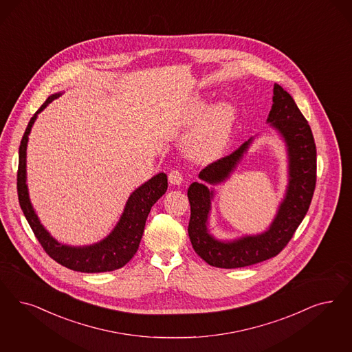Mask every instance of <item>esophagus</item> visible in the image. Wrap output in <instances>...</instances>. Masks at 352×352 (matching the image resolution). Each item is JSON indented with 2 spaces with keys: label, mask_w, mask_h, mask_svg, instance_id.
Returning a JSON list of instances; mask_svg holds the SVG:
<instances>
[{
  "label": "esophagus",
  "mask_w": 352,
  "mask_h": 352,
  "mask_svg": "<svg viewBox=\"0 0 352 352\" xmlns=\"http://www.w3.org/2000/svg\"><path fill=\"white\" fill-rule=\"evenodd\" d=\"M183 181V174L181 170L174 169L169 173V182L171 184H181Z\"/></svg>",
  "instance_id": "obj_1"
}]
</instances>
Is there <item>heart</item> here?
Masks as SVG:
<instances>
[{
    "mask_svg": "<svg viewBox=\"0 0 352 352\" xmlns=\"http://www.w3.org/2000/svg\"><path fill=\"white\" fill-rule=\"evenodd\" d=\"M206 104L200 100L195 104L190 123L202 120L190 139V153L200 161L219 157L230 142L235 110L229 102H219L206 112Z\"/></svg>",
    "mask_w": 352,
    "mask_h": 352,
    "instance_id": "1",
    "label": "heart"
}]
</instances>
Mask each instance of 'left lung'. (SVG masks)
Masks as SVG:
<instances>
[{
    "mask_svg": "<svg viewBox=\"0 0 352 352\" xmlns=\"http://www.w3.org/2000/svg\"><path fill=\"white\" fill-rule=\"evenodd\" d=\"M267 122L283 138L289 156V184L285 199L269 229L257 235H245L231 242L217 241L208 230V217L213 190L194 182L187 191L191 206L188 236L195 252L209 265L225 269L248 267L278 255L290 242L311 206L316 187V144L312 130L294 98L279 85L273 88V105ZM254 138L229 156L219 158L201 170L199 178L217 184L225 182Z\"/></svg>",
    "mask_w": 352,
    "mask_h": 352,
    "instance_id": "8db88e82",
    "label": "left lung"
}]
</instances>
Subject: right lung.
<instances>
[{
    "label": "right lung",
    "mask_w": 352,
    "mask_h": 352,
    "mask_svg": "<svg viewBox=\"0 0 352 352\" xmlns=\"http://www.w3.org/2000/svg\"><path fill=\"white\" fill-rule=\"evenodd\" d=\"M60 95L61 94H54L47 98V101L40 107V109L37 110L34 117L28 122L25 135L21 140L19 165L16 174L19 204L37 241L54 261H57L63 267L82 273L111 272L124 267L136 254L144 232L146 217L151 212V208L168 190V177L165 173H160L153 178H151L148 182L142 184L139 188H136L133 194L130 195L118 223L105 239L85 247H72L57 242L40 223V219L30 201L28 188L25 184V151L28 143V135L36 121L37 114L45 109L49 104L57 97H60Z\"/></svg>",
    "instance_id": "right-lung-1"
}]
</instances>
